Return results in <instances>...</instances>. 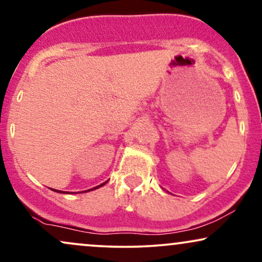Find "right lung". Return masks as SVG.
<instances>
[{"instance_id":"1","label":"right lung","mask_w":262,"mask_h":262,"mask_svg":"<svg viewBox=\"0 0 262 262\" xmlns=\"http://www.w3.org/2000/svg\"><path fill=\"white\" fill-rule=\"evenodd\" d=\"M106 183H107V181H106ZM104 185H105V183H104V184H100V185H99V186H97V187H94V188H91V190H87V191H93V190H95V188H99V187L104 186ZM53 191H55V192H59V193H64V192H62V191H59V190H54V188H53ZM84 192H85V191H84Z\"/></svg>"}]
</instances>
